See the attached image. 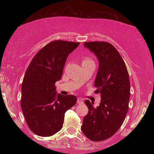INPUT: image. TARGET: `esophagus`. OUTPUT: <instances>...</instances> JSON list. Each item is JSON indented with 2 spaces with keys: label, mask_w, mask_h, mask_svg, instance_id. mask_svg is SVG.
<instances>
[{
  "label": "esophagus",
  "mask_w": 154,
  "mask_h": 154,
  "mask_svg": "<svg viewBox=\"0 0 154 154\" xmlns=\"http://www.w3.org/2000/svg\"><path fill=\"white\" fill-rule=\"evenodd\" d=\"M77 103L78 104H83V99L79 98L77 99Z\"/></svg>",
  "instance_id": "1"
}]
</instances>
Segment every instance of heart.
Wrapping results in <instances>:
<instances>
[{
	"label": "heart",
	"mask_w": 154,
	"mask_h": 154,
	"mask_svg": "<svg viewBox=\"0 0 154 154\" xmlns=\"http://www.w3.org/2000/svg\"><path fill=\"white\" fill-rule=\"evenodd\" d=\"M94 62L92 60V59L90 58L88 56H85L83 58L82 60V64H85V63H88V62Z\"/></svg>",
	"instance_id": "b5f03b06"
}]
</instances>
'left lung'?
Segmentation results:
<instances>
[{"instance_id":"obj_1","label":"left lung","mask_w":154,"mask_h":154,"mask_svg":"<svg viewBox=\"0 0 154 154\" xmlns=\"http://www.w3.org/2000/svg\"><path fill=\"white\" fill-rule=\"evenodd\" d=\"M85 47L97 56L99 68L94 86L101 102L95 108L85 100L88 113L82 126L85 136L92 141L108 139L123 124L128 111L130 84L126 64L116 48L105 41L85 42Z\"/></svg>"}]
</instances>
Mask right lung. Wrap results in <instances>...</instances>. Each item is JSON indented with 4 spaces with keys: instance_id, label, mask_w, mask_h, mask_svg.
<instances>
[{
    "instance_id": "right-lung-1",
    "label": "right lung",
    "mask_w": 154,
    "mask_h": 154,
    "mask_svg": "<svg viewBox=\"0 0 154 154\" xmlns=\"http://www.w3.org/2000/svg\"><path fill=\"white\" fill-rule=\"evenodd\" d=\"M79 45L51 41L36 53L26 71L21 108L28 128L38 136L50 137L60 131L65 113L77 102L74 95H57L55 83L61 79L68 56Z\"/></svg>"
}]
</instances>
